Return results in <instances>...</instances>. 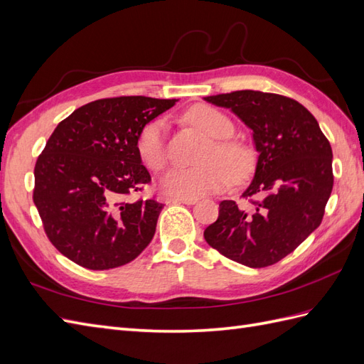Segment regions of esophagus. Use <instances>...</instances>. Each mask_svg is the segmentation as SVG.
Wrapping results in <instances>:
<instances>
[{
  "instance_id": "1",
  "label": "esophagus",
  "mask_w": 364,
  "mask_h": 364,
  "mask_svg": "<svg viewBox=\"0 0 364 364\" xmlns=\"http://www.w3.org/2000/svg\"><path fill=\"white\" fill-rule=\"evenodd\" d=\"M198 201V198H171V203L173 204H195Z\"/></svg>"
}]
</instances>
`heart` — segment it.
<instances>
[{
	"label": "heart",
	"instance_id": "heart-1",
	"mask_svg": "<svg viewBox=\"0 0 364 364\" xmlns=\"http://www.w3.org/2000/svg\"><path fill=\"white\" fill-rule=\"evenodd\" d=\"M191 124L200 127L213 138L204 151L203 166L186 169L173 167L160 181L164 193L175 198H198L229 188L234 176L243 180L254 169V155L243 144L229 139L234 134V123L223 112L210 106H195L186 114ZM167 124L164 119L147 123L138 135L136 149L141 161L152 171H161L167 163Z\"/></svg>",
	"mask_w": 364,
	"mask_h": 364
}]
</instances>
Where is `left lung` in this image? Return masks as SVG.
Returning <instances> with one entry per match:
<instances>
[{
    "label": "left lung",
    "mask_w": 364,
    "mask_h": 364,
    "mask_svg": "<svg viewBox=\"0 0 364 364\" xmlns=\"http://www.w3.org/2000/svg\"><path fill=\"white\" fill-rule=\"evenodd\" d=\"M204 101L230 109L252 130L258 160L243 197H259L249 210L221 201L204 240L245 266L275 264L320 226L333 186L331 144L318 121L292 98L237 90Z\"/></svg>",
    "instance_id": "1"
}]
</instances>
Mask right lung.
I'll return each mask as SVG.
<instances>
[{"mask_svg":"<svg viewBox=\"0 0 364 364\" xmlns=\"http://www.w3.org/2000/svg\"><path fill=\"white\" fill-rule=\"evenodd\" d=\"M175 102L97 100L53 130L35 164L33 203L50 243L73 263L92 271L119 267L152 241L163 204L129 198L151 181L136 141Z\"/></svg>","mask_w":364,"mask_h":364,"instance_id":"1","label":"right lung"}]
</instances>
